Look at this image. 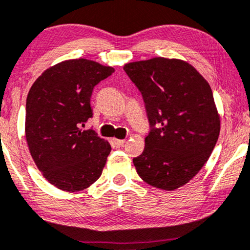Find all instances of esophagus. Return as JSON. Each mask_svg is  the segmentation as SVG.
<instances>
[{
  "mask_svg": "<svg viewBox=\"0 0 250 250\" xmlns=\"http://www.w3.org/2000/svg\"><path fill=\"white\" fill-rule=\"evenodd\" d=\"M113 141H114V144L117 145L118 147L125 146V139H113Z\"/></svg>",
  "mask_w": 250,
  "mask_h": 250,
  "instance_id": "34e87169",
  "label": "esophagus"
}]
</instances>
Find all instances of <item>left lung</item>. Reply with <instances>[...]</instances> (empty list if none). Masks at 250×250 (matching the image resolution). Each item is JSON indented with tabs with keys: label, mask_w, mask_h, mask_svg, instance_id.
Returning <instances> with one entry per match:
<instances>
[{
	"label": "left lung",
	"mask_w": 250,
	"mask_h": 250,
	"mask_svg": "<svg viewBox=\"0 0 250 250\" xmlns=\"http://www.w3.org/2000/svg\"><path fill=\"white\" fill-rule=\"evenodd\" d=\"M124 69L141 92L151 126L133 165L147 184L174 191L200 172L218 141L220 115L212 89L181 59L155 57Z\"/></svg>",
	"instance_id": "1"
}]
</instances>
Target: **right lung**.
Returning a JSON list of instances; mask_svg holds the SVG:
<instances>
[{"label": "right lung", "instance_id": "right-lung-1", "mask_svg": "<svg viewBox=\"0 0 250 250\" xmlns=\"http://www.w3.org/2000/svg\"><path fill=\"white\" fill-rule=\"evenodd\" d=\"M114 72L88 59H69L44 70L27 96L25 138L43 177L66 192L87 188L101 176L111 146L94 130L93 88Z\"/></svg>", "mask_w": 250, "mask_h": 250}]
</instances>
